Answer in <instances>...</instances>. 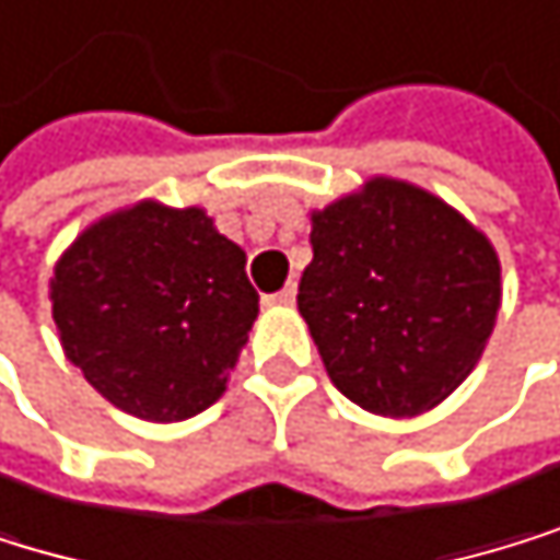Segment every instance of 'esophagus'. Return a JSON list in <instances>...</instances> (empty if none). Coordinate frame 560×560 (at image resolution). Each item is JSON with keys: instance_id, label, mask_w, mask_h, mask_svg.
I'll return each mask as SVG.
<instances>
[{"instance_id": "1", "label": "esophagus", "mask_w": 560, "mask_h": 560, "mask_svg": "<svg viewBox=\"0 0 560 560\" xmlns=\"http://www.w3.org/2000/svg\"><path fill=\"white\" fill-rule=\"evenodd\" d=\"M295 292H299V289H295V282H289L285 289H278V292L265 295L261 302H265V305H292V302H295Z\"/></svg>"}]
</instances>
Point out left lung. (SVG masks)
<instances>
[{
    "label": "left lung",
    "instance_id": "1",
    "mask_svg": "<svg viewBox=\"0 0 560 560\" xmlns=\"http://www.w3.org/2000/svg\"><path fill=\"white\" fill-rule=\"evenodd\" d=\"M299 313L329 381L387 418L432 411L479 363L497 326L490 237L429 189L374 176L313 210Z\"/></svg>",
    "mask_w": 560,
    "mask_h": 560
}]
</instances>
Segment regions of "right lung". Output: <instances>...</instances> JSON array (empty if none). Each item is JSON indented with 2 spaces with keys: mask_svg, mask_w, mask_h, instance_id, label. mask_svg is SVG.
I'll return each instance as SVG.
<instances>
[{
  "mask_svg": "<svg viewBox=\"0 0 560 560\" xmlns=\"http://www.w3.org/2000/svg\"><path fill=\"white\" fill-rule=\"evenodd\" d=\"M244 261L200 207L142 200L94 220L50 278L67 360L142 421L207 411L258 316Z\"/></svg>",
  "mask_w": 560,
  "mask_h": 560,
  "instance_id": "obj_1",
  "label": "right lung"
}]
</instances>
